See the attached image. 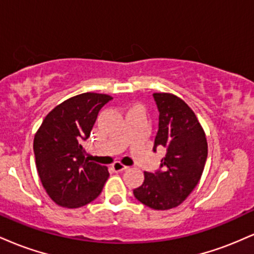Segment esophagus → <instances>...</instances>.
<instances>
[{"label": "esophagus", "mask_w": 254, "mask_h": 254, "mask_svg": "<svg viewBox=\"0 0 254 254\" xmlns=\"http://www.w3.org/2000/svg\"><path fill=\"white\" fill-rule=\"evenodd\" d=\"M127 166H124L123 164H121V162H116V164L112 165V170L115 172H122V171H125L127 170Z\"/></svg>", "instance_id": "1"}]
</instances>
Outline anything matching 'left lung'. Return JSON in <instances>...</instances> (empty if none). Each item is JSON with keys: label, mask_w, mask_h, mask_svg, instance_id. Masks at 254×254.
I'll return each instance as SVG.
<instances>
[{"label": "left lung", "mask_w": 254, "mask_h": 254, "mask_svg": "<svg viewBox=\"0 0 254 254\" xmlns=\"http://www.w3.org/2000/svg\"><path fill=\"white\" fill-rule=\"evenodd\" d=\"M159 111L153 150L164 147L159 170L144 172V182L133 196L155 210L176 208L188 198L202 177L208 143L199 122L185 101L168 93H154Z\"/></svg>", "instance_id": "obj_1"}]
</instances>
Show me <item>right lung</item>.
I'll return each instance as SVG.
<instances>
[{
  "label": "right lung",
  "instance_id": "1",
  "mask_svg": "<svg viewBox=\"0 0 254 254\" xmlns=\"http://www.w3.org/2000/svg\"><path fill=\"white\" fill-rule=\"evenodd\" d=\"M112 97L83 93L63 101L46 116L34 136L37 171L55 203L80 208L94 200L109 178L106 166L86 159L88 138L99 111Z\"/></svg>",
  "mask_w": 254,
  "mask_h": 254
}]
</instances>
